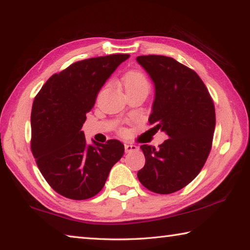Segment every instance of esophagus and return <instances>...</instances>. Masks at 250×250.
Listing matches in <instances>:
<instances>
[{
  "mask_svg": "<svg viewBox=\"0 0 250 250\" xmlns=\"http://www.w3.org/2000/svg\"><path fill=\"white\" fill-rule=\"evenodd\" d=\"M125 153H130V152L138 151V146H137V145H133V144L125 143Z\"/></svg>",
  "mask_w": 250,
  "mask_h": 250,
  "instance_id": "esophagus-1",
  "label": "esophagus"
}]
</instances>
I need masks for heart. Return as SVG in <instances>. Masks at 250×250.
Instances as JSON below:
<instances>
[{"instance_id":"heart-1","label":"heart","mask_w":250,"mask_h":250,"mask_svg":"<svg viewBox=\"0 0 250 250\" xmlns=\"http://www.w3.org/2000/svg\"><path fill=\"white\" fill-rule=\"evenodd\" d=\"M122 84H124L125 90H131L140 87H148L146 78L139 71H131L129 73H126L125 75L124 81H122Z\"/></svg>"}]
</instances>
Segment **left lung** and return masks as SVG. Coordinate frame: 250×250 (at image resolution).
<instances>
[{
	"label": "left lung",
	"instance_id": "obj_1",
	"mask_svg": "<svg viewBox=\"0 0 250 250\" xmlns=\"http://www.w3.org/2000/svg\"><path fill=\"white\" fill-rule=\"evenodd\" d=\"M139 64L154 84L148 122L168 139L160 147L143 144L145 165L138 178L153 192L178 191L196 178L211 151L214 105L193 70L165 56H140Z\"/></svg>",
	"mask_w": 250,
	"mask_h": 250
}]
</instances>
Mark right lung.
Wrapping results in <instances>:
<instances>
[{
    "mask_svg": "<svg viewBox=\"0 0 250 250\" xmlns=\"http://www.w3.org/2000/svg\"><path fill=\"white\" fill-rule=\"evenodd\" d=\"M130 54H111L75 62L52 75L31 109V152L54 191L85 200L101 191L111 167L125 153L120 141L87 144L82 126L97 95Z\"/></svg>",
    "mask_w": 250,
    "mask_h": 250,
    "instance_id": "right-lung-1",
    "label": "right lung"
}]
</instances>
